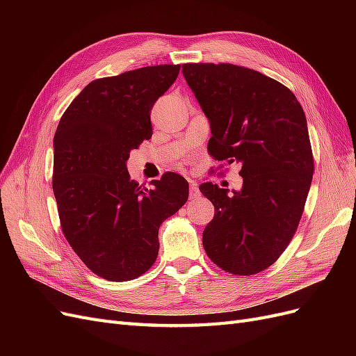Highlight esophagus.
Segmentation results:
<instances>
[{
    "mask_svg": "<svg viewBox=\"0 0 356 356\" xmlns=\"http://www.w3.org/2000/svg\"><path fill=\"white\" fill-rule=\"evenodd\" d=\"M200 196V190L196 182H191L190 184V199H197Z\"/></svg>",
    "mask_w": 356,
    "mask_h": 356,
    "instance_id": "esophagus-1",
    "label": "esophagus"
}]
</instances>
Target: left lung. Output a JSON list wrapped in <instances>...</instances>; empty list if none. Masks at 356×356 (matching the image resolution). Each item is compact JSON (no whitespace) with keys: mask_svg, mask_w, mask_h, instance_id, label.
Wrapping results in <instances>:
<instances>
[{"mask_svg":"<svg viewBox=\"0 0 356 356\" xmlns=\"http://www.w3.org/2000/svg\"><path fill=\"white\" fill-rule=\"evenodd\" d=\"M182 74L209 120V154L242 165L241 191L199 187L215 208L203 248L225 272L260 273L293 239L309 195L314 156L305 111L284 84L250 68L184 63Z\"/></svg>","mask_w":356,"mask_h":356,"instance_id":"obj_1","label":"left lung"}]
</instances>
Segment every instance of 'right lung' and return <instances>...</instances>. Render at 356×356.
I'll use <instances>...</instances> for the list:
<instances>
[{
  "instance_id": "right-lung-1",
  "label": "right lung",
  "mask_w": 356,
  "mask_h": 356,
  "mask_svg": "<svg viewBox=\"0 0 356 356\" xmlns=\"http://www.w3.org/2000/svg\"><path fill=\"white\" fill-rule=\"evenodd\" d=\"M181 65H156L93 80L58 124L53 193L74 252L106 281L144 275L159 254V227L188 199V182L166 172L145 188L131 179L129 153L153 135L154 102Z\"/></svg>"
}]
</instances>
